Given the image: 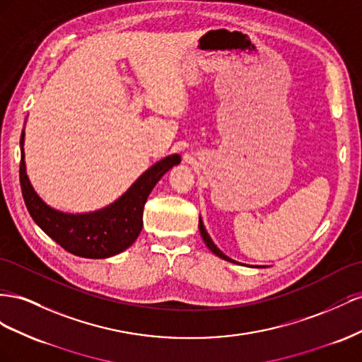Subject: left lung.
I'll list each match as a JSON object with an SVG mask.
<instances>
[{
  "label": "left lung",
  "mask_w": 362,
  "mask_h": 362,
  "mask_svg": "<svg viewBox=\"0 0 362 362\" xmlns=\"http://www.w3.org/2000/svg\"><path fill=\"white\" fill-rule=\"evenodd\" d=\"M199 229H200V233H202V238H203V241H204V244L209 247L211 249V252H214L216 256H220V257H223V259H226V261H229V262H235L233 259H230L229 256H226L218 247H216L214 243H212V240H211V236L208 235V232H206V229H204V226H203V223H202V220H199Z\"/></svg>",
  "instance_id": "8db88e82"
}]
</instances>
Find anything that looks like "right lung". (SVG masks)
Instances as JSON below:
<instances>
[{
  "mask_svg": "<svg viewBox=\"0 0 362 362\" xmlns=\"http://www.w3.org/2000/svg\"><path fill=\"white\" fill-rule=\"evenodd\" d=\"M23 144L24 132L21 135L19 182L30 215L66 252L90 259L118 255L135 243L142 229L144 206L151 189L165 173L180 162L177 154L165 158L144 173L119 200L107 208L92 214L71 215L51 209L37 197L25 174Z\"/></svg>",
  "mask_w": 362,
  "mask_h": 362,
  "instance_id": "1",
  "label": "right lung"
}]
</instances>
